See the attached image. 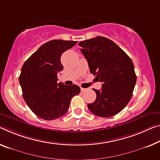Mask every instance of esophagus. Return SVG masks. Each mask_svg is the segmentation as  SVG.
<instances>
[{
    "label": "esophagus",
    "instance_id": "esophagus-1",
    "mask_svg": "<svg viewBox=\"0 0 160 160\" xmlns=\"http://www.w3.org/2000/svg\"><path fill=\"white\" fill-rule=\"evenodd\" d=\"M86 90H87V88H84L81 87V92H84Z\"/></svg>",
    "mask_w": 160,
    "mask_h": 160
}]
</instances>
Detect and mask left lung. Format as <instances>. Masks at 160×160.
<instances>
[{"mask_svg":"<svg viewBox=\"0 0 160 160\" xmlns=\"http://www.w3.org/2000/svg\"><path fill=\"white\" fill-rule=\"evenodd\" d=\"M78 46L91 73L102 82L100 90L93 88L97 99L88 104V109L99 117L114 116L132 98L137 81L133 62L116 43L102 36L81 41Z\"/></svg>","mask_w":160,"mask_h":160,"instance_id":"1","label":"left lung"}]
</instances>
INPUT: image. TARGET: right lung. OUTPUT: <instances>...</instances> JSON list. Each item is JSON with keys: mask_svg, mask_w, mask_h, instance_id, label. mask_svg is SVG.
Listing matches in <instances>:
<instances>
[{"mask_svg": "<svg viewBox=\"0 0 160 160\" xmlns=\"http://www.w3.org/2000/svg\"><path fill=\"white\" fill-rule=\"evenodd\" d=\"M77 41L52 40L33 53L21 68L19 83L23 97L36 116L53 120L67 112L72 98L80 93V87L57 83V73L63 69L61 54Z\"/></svg>", "mask_w": 160, "mask_h": 160, "instance_id": "add662e5", "label": "right lung"}]
</instances>
